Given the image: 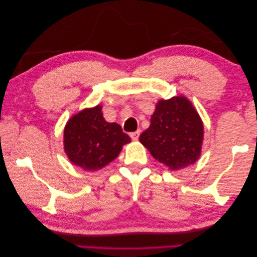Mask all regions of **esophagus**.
<instances>
[{"mask_svg":"<svg viewBox=\"0 0 257 257\" xmlns=\"http://www.w3.org/2000/svg\"><path fill=\"white\" fill-rule=\"evenodd\" d=\"M139 135H141V131H136V132H133V133L130 134L131 138L133 139V141H138Z\"/></svg>","mask_w":257,"mask_h":257,"instance_id":"obj_1","label":"esophagus"}]
</instances>
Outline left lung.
Wrapping results in <instances>:
<instances>
[{
	"label": "left lung",
	"mask_w": 257,
	"mask_h": 257,
	"mask_svg": "<svg viewBox=\"0 0 257 257\" xmlns=\"http://www.w3.org/2000/svg\"><path fill=\"white\" fill-rule=\"evenodd\" d=\"M203 141V121L182 95L159 100L150 126L139 137L152 157L172 170L194 164L200 155Z\"/></svg>",
	"instance_id": "obj_1"
}]
</instances>
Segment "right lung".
<instances>
[{
  "mask_svg": "<svg viewBox=\"0 0 257 257\" xmlns=\"http://www.w3.org/2000/svg\"><path fill=\"white\" fill-rule=\"evenodd\" d=\"M131 143L118 123L107 122L102 106L85 108L74 114L64 128V151L74 165L97 170L109 164Z\"/></svg>",
  "mask_w": 257,
  "mask_h": 257,
  "instance_id": "right-lung-1",
  "label": "right lung"
}]
</instances>
